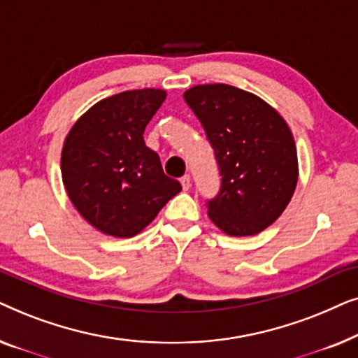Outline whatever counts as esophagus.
I'll list each match as a JSON object with an SVG mask.
<instances>
[{
  "mask_svg": "<svg viewBox=\"0 0 358 358\" xmlns=\"http://www.w3.org/2000/svg\"><path fill=\"white\" fill-rule=\"evenodd\" d=\"M180 184H182V189L184 190H189L190 189V176L189 174H185V176H182V178H180Z\"/></svg>",
  "mask_w": 358,
  "mask_h": 358,
  "instance_id": "1",
  "label": "esophagus"
}]
</instances>
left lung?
<instances>
[{"mask_svg":"<svg viewBox=\"0 0 358 358\" xmlns=\"http://www.w3.org/2000/svg\"><path fill=\"white\" fill-rule=\"evenodd\" d=\"M184 99L202 124L222 184L208 217L229 236H252L280 217L298 180L296 146L267 102L229 85H200Z\"/></svg>","mask_w":358,"mask_h":358,"instance_id":"8db88e82","label":"left lung"}]
</instances>
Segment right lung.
Returning <instances> with one entry per match:
<instances>
[{
    "label": "right lung",
    "instance_id": "obj_1",
    "mask_svg": "<svg viewBox=\"0 0 358 358\" xmlns=\"http://www.w3.org/2000/svg\"><path fill=\"white\" fill-rule=\"evenodd\" d=\"M166 99L135 90L102 99L73 125L62 151V178L81 217L99 231L131 238L179 194L143 131Z\"/></svg>",
    "mask_w": 358,
    "mask_h": 358
}]
</instances>
